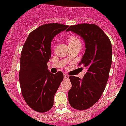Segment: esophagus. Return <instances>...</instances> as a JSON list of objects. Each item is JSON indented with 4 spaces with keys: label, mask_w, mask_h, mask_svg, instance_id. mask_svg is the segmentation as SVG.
<instances>
[{
    "label": "esophagus",
    "mask_w": 126,
    "mask_h": 126,
    "mask_svg": "<svg viewBox=\"0 0 126 126\" xmlns=\"http://www.w3.org/2000/svg\"><path fill=\"white\" fill-rule=\"evenodd\" d=\"M68 75H66V74H64V79H68Z\"/></svg>",
    "instance_id": "obj_1"
}]
</instances>
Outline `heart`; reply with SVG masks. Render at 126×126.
I'll return each mask as SVG.
<instances>
[{"mask_svg":"<svg viewBox=\"0 0 126 126\" xmlns=\"http://www.w3.org/2000/svg\"><path fill=\"white\" fill-rule=\"evenodd\" d=\"M68 42L69 45L77 44V43L81 44V42L79 41V39L74 35H70L68 37Z\"/></svg>","mask_w":126,"mask_h":126,"instance_id":"1","label":"heart"}]
</instances>
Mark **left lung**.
<instances>
[{
    "label": "left lung",
    "mask_w": 126,
    "mask_h": 126,
    "mask_svg": "<svg viewBox=\"0 0 126 126\" xmlns=\"http://www.w3.org/2000/svg\"><path fill=\"white\" fill-rule=\"evenodd\" d=\"M68 31L81 36L85 45L79 64L85 67L86 73L83 79L69 77L72 87L68 93L70 106L77 110H85L97 102L105 89L112 63V45L106 34L95 24L71 26Z\"/></svg>",
    "instance_id": "left-lung-1"
}]
</instances>
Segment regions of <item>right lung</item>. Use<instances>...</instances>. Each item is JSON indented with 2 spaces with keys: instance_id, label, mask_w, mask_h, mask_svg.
<instances>
[{
  "instance_id": "add662e5",
  "label": "right lung",
  "mask_w": 126,
  "mask_h": 126,
  "mask_svg": "<svg viewBox=\"0 0 126 126\" xmlns=\"http://www.w3.org/2000/svg\"><path fill=\"white\" fill-rule=\"evenodd\" d=\"M68 27L51 23L42 25L29 34L20 58L19 79L22 96L27 104L39 113L49 110L53 98L63 80V73L48 70L51 43L53 37Z\"/></svg>"
}]
</instances>
